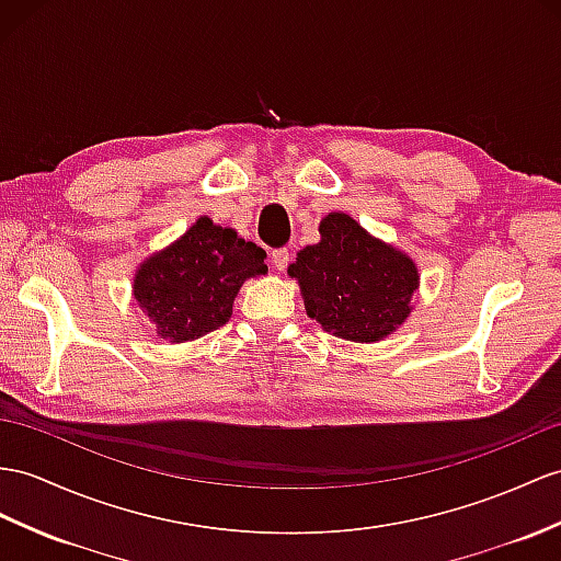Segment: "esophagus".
I'll list each match as a JSON object with an SVG mask.
<instances>
[{"instance_id": "34e87169", "label": "esophagus", "mask_w": 561, "mask_h": 561, "mask_svg": "<svg viewBox=\"0 0 561 561\" xmlns=\"http://www.w3.org/2000/svg\"><path fill=\"white\" fill-rule=\"evenodd\" d=\"M271 264L276 266V271H285L290 264V250L288 248H278L271 252Z\"/></svg>"}]
</instances>
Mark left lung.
<instances>
[{"label":"left lung","mask_w":561,"mask_h":561,"mask_svg":"<svg viewBox=\"0 0 561 561\" xmlns=\"http://www.w3.org/2000/svg\"><path fill=\"white\" fill-rule=\"evenodd\" d=\"M321 242L297 254L288 273L323 331L352 343H376L409 317L419 273L409 256L371 238L347 214H328Z\"/></svg>","instance_id":"left-lung-1"}]
</instances>
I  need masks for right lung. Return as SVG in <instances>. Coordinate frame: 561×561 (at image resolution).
Returning a JSON list of instances; mask_svg holds the SVG:
<instances>
[{
	"mask_svg": "<svg viewBox=\"0 0 561 561\" xmlns=\"http://www.w3.org/2000/svg\"><path fill=\"white\" fill-rule=\"evenodd\" d=\"M264 259L266 252L236 230L199 218L135 273V299L161 337L187 343L228 323L240 285L266 273Z\"/></svg>",
	"mask_w": 561,
	"mask_h": 561,
	"instance_id": "add662e5",
	"label": "right lung"
}]
</instances>
